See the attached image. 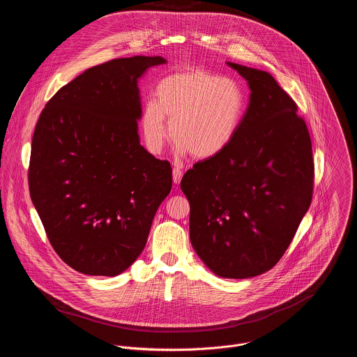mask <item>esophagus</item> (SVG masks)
Listing matches in <instances>:
<instances>
[{
    "mask_svg": "<svg viewBox=\"0 0 357 357\" xmlns=\"http://www.w3.org/2000/svg\"><path fill=\"white\" fill-rule=\"evenodd\" d=\"M183 178V170L180 167H173V181L174 184H178Z\"/></svg>",
    "mask_w": 357,
    "mask_h": 357,
    "instance_id": "obj_1",
    "label": "esophagus"
}]
</instances>
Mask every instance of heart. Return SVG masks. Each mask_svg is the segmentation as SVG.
Returning a JSON list of instances; mask_svg holds the SVG:
<instances>
[{"mask_svg": "<svg viewBox=\"0 0 357 357\" xmlns=\"http://www.w3.org/2000/svg\"><path fill=\"white\" fill-rule=\"evenodd\" d=\"M155 98L142 114L143 135L153 153H159L173 136L178 153L214 158L232 144L245 112L241 85L204 70L165 77Z\"/></svg>", "mask_w": 357, "mask_h": 357, "instance_id": "b5f03b06", "label": "heart"}]
</instances>
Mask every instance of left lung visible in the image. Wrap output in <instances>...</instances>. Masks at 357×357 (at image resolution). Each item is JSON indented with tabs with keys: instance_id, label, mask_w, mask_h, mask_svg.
Segmentation results:
<instances>
[{
	"instance_id": "left-lung-1",
	"label": "left lung",
	"mask_w": 357,
	"mask_h": 357,
	"mask_svg": "<svg viewBox=\"0 0 357 357\" xmlns=\"http://www.w3.org/2000/svg\"><path fill=\"white\" fill-rule=\"evenodd\" d=\"M250 102L232 144L181 180L190 239L217 276L246 279L273 268L290 246L313 192L312 143L297 104L262 70L227 63Z\"/></svg>"
}]
</instances>
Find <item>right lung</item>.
I'll use <instances>...</instances> for the list:
<instances>
[{"mask_svg":"<svg viewBox=\"0 0 357 357\" xmlns=\"http://www.w3.org/2000/svg\"><path fill=\"white\" fill-rule=\"evenodd\" d=\"M160 56L114 59L60 88L37 122L30 197L52 248L73 269L116 276L143 252L172 167L142 144L139 78Z\"/></svg>","mask_w":357,"mask_h":357,"instance_id":"add662e5","label":"right lung"}]
</instances>
